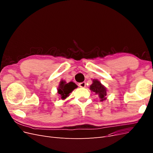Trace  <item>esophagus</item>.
Masks as SVG:
<instances>
[{
  "label": "esophagus",
  "mask_w": 153,
  "mask_h": 153,
  "mask_svg": "<svg viewBox=\"0 0 153 153\" xmlns=\"http://www.w3.org/2000/svg\"><path fill=\"white\" fill-rule=\"evenodd\" d=\"M78 86L80 87H86V83L85 82H83L81 83H79V84H78Z\"/></svg>",
  "instance_id": "esophagus-1"
}]
</instances>
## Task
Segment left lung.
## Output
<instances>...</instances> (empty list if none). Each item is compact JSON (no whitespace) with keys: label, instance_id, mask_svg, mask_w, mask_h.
Listing matches in <instances>:
<instances>
[{"label":"left lung","instance_id":"left-lung-1","mask_svg":"<svg viewBox=\"0 0 153 153\" xmlns=\"http://www.w3.org/2000/svg\"><path fill=\"white\" fill-rule=\"evenodd\" d=\"M90 89L98 94L101 101H103L106 99V88L101 85V83L97 80H94L92 84L90 86Z\"/></svg>","mask_w":153,"mask_h":153}]
</instances>
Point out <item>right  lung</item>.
Instances as JSON below:
<instances>
[{
    "label": "right lung",
    "mask_w": 153,
    "mask_h": 153,
    "mask_svg": "<svg viewBox=\"0 0 153 153\" xmlns=\"http://www.w3.org/2000/svg\"><path fill=\"white\" fill-rule=\"evenodd\" d=\"M77 87V85L72 82L66 83L64 81H61L60 82L59 87L58 89V93L61 96V98L62 100L66 98L69 96V93Z\"/></svg>",
    "instance_id": "add662e5"
}]
</instances>
